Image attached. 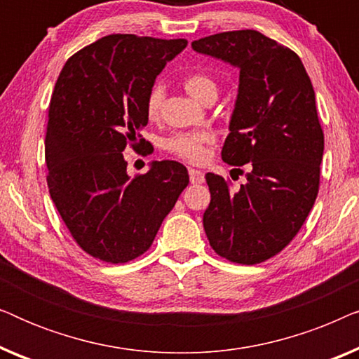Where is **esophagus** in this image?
Listing matches in <instances>:
<instances>
[{"label": "esophagus", "mask_w": 359, "mask_h": 359, "mask_svg": "<svg viewBox=\"0 0 359 359\" xmlns=\"http://www.w3.org/2000/svg\"><path fill=\"white\" fill-rule=\"evenodd\" d=\"M189 180L193 184H203L204 183V173L199 170H194V168H189Z\"/></svg>", "instance_id": "obj_1"}]
</instances>
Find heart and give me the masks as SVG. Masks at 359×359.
I'll return each mask as SVG.
<instances>
[{"label":"heart","instance_id":"1","mask_svg":"<svg viewBox=\"0 0 359 359\" xmlns=\"http://www.w3.org/2000/svg\"><path fill=\"white\" fill-rule=\"evenodd\" d=\"M183 86L191 96L204 102L210 96H217V85L205 73H191L183 80ZM163 86L155 85L147 95L145 111L150 119H156L160 114L161 102H163ZM214 142V135L208 130L176 132L163 142V149L176 158H181L188 163H203L208 156V145Z\"/></svg>","mask_w":359,"mask_h":359}]
</instances>
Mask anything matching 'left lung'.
<instances>
[{
	"label": "left lung",
	"mask_w": 359,
	"mask_h": 359,
	"mask_svg": "<svg viewBox=\"0 0 359 359\" xmlns=\"http://www.w3.org/2000/svg\"><path fill=\"white\" fill-rule=\"evenodd\" d=\"M193 48L240 68L222 160L249 163L238 189L222 176L205 175V235L229 262H266L296 237L320 186L323 130L311 78L296 52L253 29L203 37Z\"/></svg>",
	"instance_id": "1"
}]
</instances>
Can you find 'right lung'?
Returning <instances> with one entry per match:
<instances>
[{
  "label": "right lung",
  "mask_w": 359,
  "mask_h": 359,
  "mask_svg": "<svg viewBox=\"0 0 359 359\" xmlns=\"http://www.w3.org/2000/svg\"><path fill=\"white\" fill-rule=\"evenodd\" d=\"M186 39L111 34L68 58L48 106V193L83 252L106 263L144 255L189 183L178 161L130 178L122 151L147 150V95Z\"/></svg>",
  "instance_id": "1"
}]
</instances>
